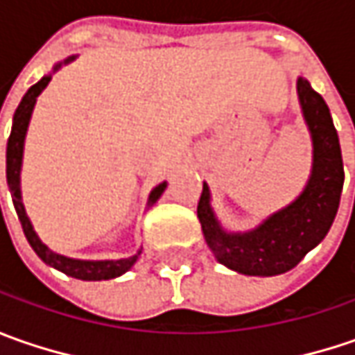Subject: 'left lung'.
<instances>
[{
	"mask_svg": "<svg viewBox=\"0 0 355 355\" xmlns=\"http://www.w3.org/2000/svg\"><path fill=\"white\" fill-rule=\"evenodd\" d=\"M296 89L314 146L312 175L300 198L251 233H225L219 227L205 184L199 198L198 217L209 249L221 265L243 275L272 277L294 268L326 237L338 213L344 187L338 132L328 104L306 78L300 76Z\"/></svg>",
	"mask_w": 355,
	"mask_h": 355,
	"instance_id": "obj_1",
	"label": "left lung"
}]
</instances>
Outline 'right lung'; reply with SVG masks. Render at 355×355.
<instances>
[{"label":"right lung","mask_w":355,"mask_h":355,"mask_svg":"<svg viewBox=\"0 0 355 355\" xmlns=\"http://www.w3.org/2000/svg\"><path fill=\"white\" fill-rule=\"evenodd\" d=\"M75 57L67 59L64 62L73 61ZM61 64L55 67V71L59 69ZM51 76H43L39 83H35L31 89L25 92V96L21 98L19 106L13 114V126H11V134H9V140H7V185H9V191H11V199H13V205H15V211L19 217L21 227H23V233L29 241V245L33 247V251L37 252V257L47 263V265L55 266L57 270H61L64 275L73 277V279L80 280H108L120 277L122 272H126L130 266L136 263L138 254L142 251H138L134 257L128 259H120V261H78V259H69V257H62L57 254L49 249L47 245L41 243V239L37 237V233L31 227V221L25 213V207L21 203V191H19V170H21V157H23V142H25V132H27V124H29V118L33 112L35 101L37 96L43 92V89L49 85ZM166 189V182L154 187V191L150 193L148 199V205H154L159 196L164 193Z\"/></svg>","instance_id":"obj_1"}]
</instances>
